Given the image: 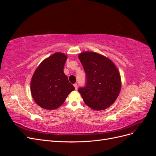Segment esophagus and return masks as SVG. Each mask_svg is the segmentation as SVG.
<instances>
[{"mask_svg":"<svg viewBox=\"0 0 156 156\" xmlns=\"http://www.w3.org/2000/svg\"><path fill=\"white\" fill-rule=\"evenodd\" d=\"M73 86H74V87H75V90H77V83L74 84H73Z\"/></svg>","mask_w":156,"mask_h":156,"instance_id":"obj_1","label":"esophagus"}]
</instances>
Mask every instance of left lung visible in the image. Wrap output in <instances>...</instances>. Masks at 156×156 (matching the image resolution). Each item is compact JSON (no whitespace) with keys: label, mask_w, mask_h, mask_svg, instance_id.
<instances>
[{"label":"left lung","mask_w":156,"mask_h":156,"mask_svg":"<svg viewBox=\"0 0 156 156\" xmlns=\"http://www.w3.org/2000/svg\"><path fill=\"white\" fill-rule=\"evenodd\" d=\"M87 75V84L79 88L84 102L95 111L104 110L113 104L121 90L119 69L106 56L92 51L79 55Z\"/></svg>","instance_id":"obj_1"}]
</instances>
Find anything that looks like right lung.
<instances>
[{
  "label": "right lung",
  "mask_w": 156,
  "mask_h": 156,
  "mask_svg": "<svg viewBox=\"0 0 156 156\" xmlns=\"http://www.w3.org/2000/svg\"><path fill=\"white\" fill-rule=\"evenodd\" d=\"M67 58L66 55L56 52L44 59L36 69L30 81V92L40 107L56 109L75 90L64 73Z\"/></svg>",
  "instance_id": "right-lung-1"
}]
</instances>
